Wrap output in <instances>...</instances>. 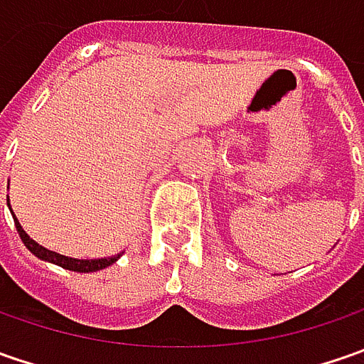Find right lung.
Listing matches in <instances>:
<instances>
[{
  "label": "right lung",
  "mask_w": 364,
  "mask_h": 364,
  "mask_svg": "<svg viewBox=\"0 0 364 364\" xmlns=\"http://www.w3.org/2000/svg\"><path fill=\"white\" fill-rule=\"evenodd\" d=\"M7 206H9V196H7ZM11 210V206H9ZM11 217H14V223H16V229L20 232L21 243L28 247L30 253H34L36 257L42 259V261H48V263H54V265H60L64 269H70V272H78V273H91V272H99V269H105L109 265H113L117 259L121 257V253L113 255V257H103V259H75V257H66V255H60L56 251H50L46 247H42L40 243H36L34 239H30V235L21 229L20 220L16 218L14 210H11Z\"/></svg>",
  "instance_id": "add662e5"
}]
</instances>
